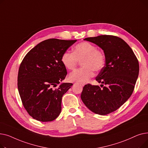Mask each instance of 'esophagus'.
<instances>
[{
  "label": "esophagus",
  "mask_w": 148,
  "mask_h": 148,
  "mask_svg": "<svg viewBox=\"0 0 148 148\" xmlns=\"http://www.w3.org/2000/svg\"><path fill=\"white\" fill-rule=\"evenodd\" d=\"M79 84H80L81 86H84V85H85V84H84V83H79Z\"/></svg>",
  "instance_id": "esophagus-1"
}]
</instances>
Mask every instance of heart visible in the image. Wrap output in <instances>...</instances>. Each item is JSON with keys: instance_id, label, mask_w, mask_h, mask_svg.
<instances>
[{"instance_id": "b5f03b06", "label": "heart", "mask_w": 148, "mask_h": 148, "mask_svg": "<svg viewBox=\"0 0 148 148\" xmlns=\"http://www.w3.org/2000/svg\"><path fill=\"white\" fill-rule=\"evenodd\" d=\"M82 60V68L75 70L69 76L70 81L85 83L94 75V70L100 71L105 64L104 53L89 42L77 44L73 52L65 51L62 54L61 62L68 70H74L79 60Z\"/></svg>"}]
</instances>
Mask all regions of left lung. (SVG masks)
<instances>
[{
    "label": "left lung",
    "instance_id": "1",
    "mask_svg": "<svg viewBox=\"0 0 148 148\" xmlns=\"http://www.w3.org/2000/svg\"><path fill=\"white\" fill-rule=\"evenodd\" d=\"M84 40L104 51L105 65L96 80L106 86L101 89L97 85L86 84L81 99L92 112L106 115L117 110L133 94L139 73L138 62L128 44L118 36L99 35Z\"/></svg>",
    "mask_w": 148,
    "mask_h": 148
}]
</instances>
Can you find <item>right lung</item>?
Instances as JSON below:
<instances>
[{"instance_id": "obj_1", "label": "right lung", "mask_w": 148, "mask_h": 148, "mask_svg": "<svg viewBox=\"0 0 148 148\" xmlns=\"http://www.w3.org/2000/svg\"><path fill=\"white\" fill-rule=\"evenodd\" d=\"M77 40L51 38L31 49L23 59L18 74V89L30 116L39 121L56 119L64 94L73 83H61L67 74L61 57Z\"/></svg>"}]
</instances>
